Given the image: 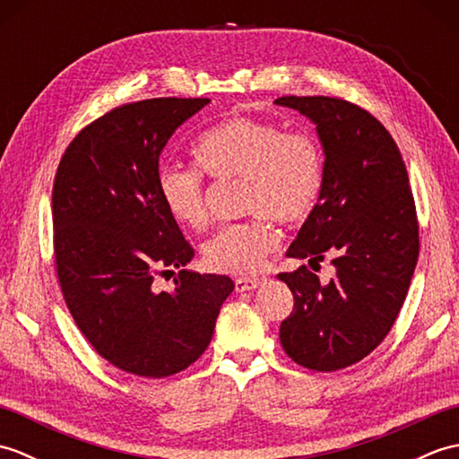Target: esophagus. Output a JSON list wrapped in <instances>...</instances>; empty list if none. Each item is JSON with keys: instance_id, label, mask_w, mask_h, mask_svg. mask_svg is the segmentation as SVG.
<instances>
[{"instance_id": "34e87169", "label": "esophagus", "mask_w": 459, "mask_h": 459, "mask_svg": "<svg viewBox=\"0 0 459 459\" xmlns=\"http://www.w3.org/2000/svg\"><path fill=\"white\" fill-rule=\"evenodd\" d=\"M264 278H238L235 280V288L237 291H250V290H256Z\"/></svg>"}]
</instances>
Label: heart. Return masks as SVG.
Here are the masks:
<instances>
[{
	"mask_svg": "<svg viewBox=\"0 0 459 459\" xmlns=\"http://www.w3.org/2000/svg\"><path fill=\"white\" fill-rule=\"evenodd\" d=\"M201 171L217 181H242L245 222L222 227L203 247L207 268L230 276L255 274L280 245L272 219L296 227L324 191L325 161L316 138L286 132L270 120L237 114L214 124L193 148ZM158 189L179 224L201 230L209 222L207 187L197 169L161 165Z\"/></svg>",
	"mask_w": 459,
	"mask_h": 459,
	"instance_id": "obj_1",
	"label": "heart"
}]
</instances>
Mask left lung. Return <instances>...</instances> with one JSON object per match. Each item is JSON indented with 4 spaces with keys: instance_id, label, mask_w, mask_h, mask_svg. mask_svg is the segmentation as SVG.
<instances>
[{
    "instance_id": "1",
    "label": "left lung",
    "mask_w": 459,
    "mask_h": 459,
    "mask_svg": "<svg viewBox=\"0 0 459 459\" xmlns=\"http://www.w3.org/2000/svg\"><path fill=\"white\" fill-rule=\"evenodd\" d=\"M274 104L314 122L325 153L324 191L286 256H331L335 266L329 284L306 266L278 274L294 294L280 341L298 365L331 373L365 359L394 325L420 250L414 197L398 145L373 114L331 96Z\"/></svg>"
}]
</instances>
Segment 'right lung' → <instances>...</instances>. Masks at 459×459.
<instances>
[{
	"label": "right lung",
	"instance_id": "1",
	"mask_svg": "<svg viewBox=\"0 0 459 459\" xmlns=\"http://www.w3.org/2000/svg\"><path fill=\"white\" fill-rule=\"evenodd\" d=\"M209 99H152L104 114L68 143L53 185L55 262L66 307L96 353L126 373L161 378L209 347L229 276L179 270L195 252L158 189L160 153Z\"/></svg>",
	"mask_w": 459,
	"mask_h": 459
}]
</instances>
